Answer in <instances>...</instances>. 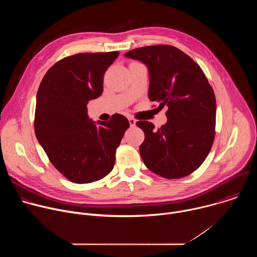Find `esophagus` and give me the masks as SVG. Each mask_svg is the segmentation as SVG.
I'll return each instance as SVG.
<instances>
[{"instance_id": "esophagus-1", "label": "esophagus", "mask_w": 257, "mask_h": 257, "mask_svg": "<svg viewBox=\"0 0 257 257\" xmlns=\"http://www.w3.org/2000/svg\"><path fill=\"white\" fill-rule=\"evenodd\" d=\"M128 120H129V124H130L131 127H134V126L136 125V120H135V119H133V118L130 117Z\"/></svg>"}]
</instances>
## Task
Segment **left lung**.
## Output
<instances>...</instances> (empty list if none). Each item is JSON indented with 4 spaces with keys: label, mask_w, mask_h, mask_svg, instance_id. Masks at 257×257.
Instances as JSON below:
<instances>
[{
    "label": "left lung",
    "mask_w": 257,
    "mask_h": 257,
    "mask_svg": "<svg viewBox=\"0 0 257 257\" xmlns=\"http://www.w3.org/2000/svg\"><path fill=\"white\" fill-rule=\"evenodd\" d=\"M126 58L149 69V98L168 106L160 129L138 121L145 138L139 152L144 165L167 179L190 175L206 159L214 139L216 103L203 71L179 49L158 45L132 50Z\"/></svg>",
    "instance_id": "8db88e82"
}]
</instances>
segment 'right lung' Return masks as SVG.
I'll return each mask as SVG.
<instances>
[{"label":"right lung","instance_id":"right-lung-1","mask_svg":"<svg viewBox=\"0 0 257 257\" xmlns=\"http://www.w3.org/2000/svg\"><path fill=\"white\" fill-rule=\"evenodd\" d=\"M118 56L108 52L64 58L49 69L36 94L35 136L54 167L73 183H91L111 172L129 128L120 114L96 123L87 115L88 101L100 96L104 73Z\"/></svg>","mask_w":257,"mask_h":257}]
</instances>
